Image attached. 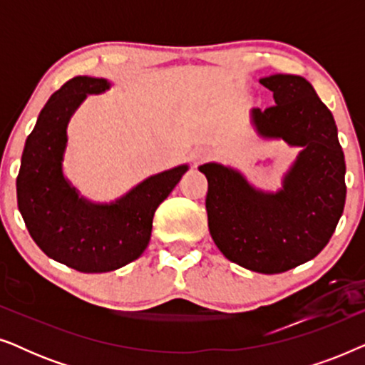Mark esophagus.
<instances>
[{
	"instance_id": "34e87169",
	"label": "esophagus",
	"mask_w": 365,
	"mask_h": 365,
	"mask_svg": "<svg viewBox=\"0 0 365 365\" xmlns=\"http://www.w3.org/2000/svg\"><path fill=\"white\" fill-rule=\"evenodd\" d=\"M211 158V151H207V149H199V151L194 153V163H202L206 161V159Z\"/></svg>"
}]
</instances>
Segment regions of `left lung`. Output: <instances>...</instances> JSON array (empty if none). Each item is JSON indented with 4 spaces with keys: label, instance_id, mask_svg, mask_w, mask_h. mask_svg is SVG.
<instances>
[{
    "label": "left lung",
    "instance_id": "left-lung-1",
    "mask_svg": "<svg viewBox=\"0 0 365 365\" xmlns=\"http://www.w3.org/2000/svg\"><path fill=\"white\" fill-rule=\"evenodd\" d=\"M261 84L276 104L252 111L259 134L302 148L282 191L259 192L221 164L199 171L207 178V224L219 251L254 272L279 274L327 246L346 204V161L332 113L307 79L272 74Z\"/></svg>",
    "mask_w": 365,
    "mask_h": 365
}]
</instances>
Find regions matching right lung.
Returning a JSON list of instances; mask_svg holds the SVG:
<instances>
[{"instance_id":"add662e5","label":"right lung","mask_w":365,"mask_h":365,"mask_svg":"<svg viewBox=\"0 0 365 365\" xmlns=\"http://www.w3.org/2000/svg\"><path fill=\"white\" fill-rule=\"evenodd\" d=\"M108 86L106 79L76 76L54 91L26 139L16 178L18 209L29 236L48 257L79 272H109L141 256L154 212L187 171L179 166L149 178L109 206L78 196L61 171L66 126L86 94Z\"/></svg>"}]
</instances>
